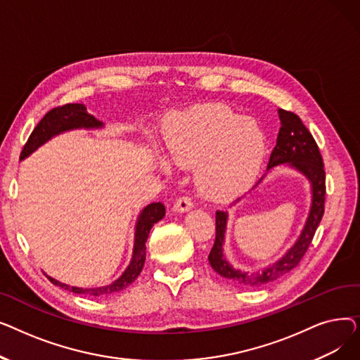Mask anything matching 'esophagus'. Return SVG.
I'll list each match as a JSON object with an SVG mask.
<instances>
[{
    "mask_svg": "<svg viewBox=\"0 0 360 360\" xmlns=\"http://www.w3.org/2000/svg\"><path fill=\"white\" fill-rule=\"evenodd\" d=\"M193 207V200H191V197H188V195H181V197H178L176 198V201H175V204H174V209L176 210V212H179V213H184V212H188Z\"/></svg>",
    "mask_w": 360,
    "mask_h": 360,
    "instance_id": "34e87169",
    "label": "esophagus"
}]
</instances>
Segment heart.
Listing matches in <instances>:
<instances>
[{
	"label": "heart",
	"mask_w": 360,
	"mask_h": 360,
	"mask_svg": "<svg viewBox=\"0 0 360 360\" xmlns=\"http://www.w3.org/2000/svg\"><path fill=\"white\" fill-rule=\"evenodd\" d=\"M169 162L195 166L198 191L213 201L243 194L257 179L267 151L264 129L221 105H204L175 117L165 128Z\"/></svg>",
	"instance_id": "heart-1"
}]
</instances>
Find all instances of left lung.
<instances>
[{
  "instance_id": "8db88e82",
  "label": "left lung",
  "mask_w": 360,
  "mask_h": 360,
  "mask_svg": "<svg viewBox=\"0 0 360 360\" xmlns=\"http://www.w3.org/2000/svg\"><path fill=\"white\" fill-rule=\"evenodd\" d=\"M278 117L281 125L276 147L271 151L267 170L283 163H289L290 166L296 167L299 172L304 174L311 181L312 205L305 228L302 231L297 242L281 259L273 264L271 267L264 269L261 273L257 274H248L235 270L223 257V242L228 213L216 212V239L209 255L210 266L220 276L235 280L245 286H262L266 283L280 278L281 276L288 274L295 267H297V264L308 251L318 224L324 216L326 170L318 144L314 140L309 129L304 125V122L300 121L295 112L278 109Z\"/></svg>"
}]
</instances>
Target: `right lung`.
Wrapping results in <instances>:
<instances>
[{"label": "right lung", "mask_w": 360, "mask_h": 360, "mask_svg": "<svg viewBox=\"0 0 360 360\" xmlns=\"http://www.w3.org/2000/svg\"><path fill=\"white\" fill-rule=\"evenodd\" d=\"M99 127H102V122H99L93 115H90V113L86 110L84 105L82 103H67L63 106H56L51 109L39 121V124L34 127V129L32 131L30 137L27 139L22 150L20 159H25L41 144L48 141L51 137L60 134L63 131L72 129V128H99ZM165 212L166 209L162 202H151L143 210L136 226V243H134V252H132V259L125 273L117 281H113L112 285L105 288H96V289H82V288L67 286L64 283L55 280L52 277H48V278L51 280V283H53L55 286H60L72 293H80V295L83 293L90 296H103V295H109V293L125 289L140 276L146 261V242H147L150 229L153 228L155 223L163 219Z\"/></svg>", "instance_id": "1"}]
</instances>
